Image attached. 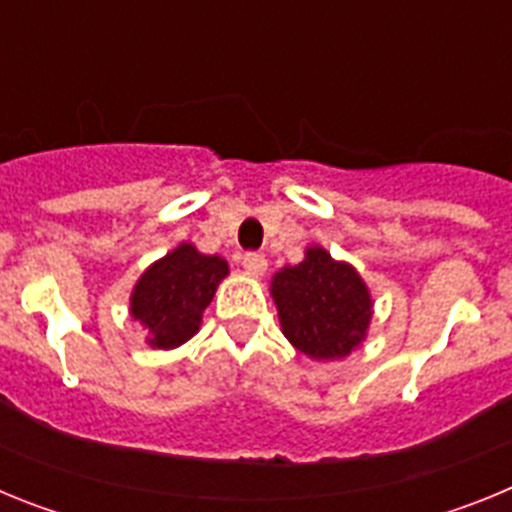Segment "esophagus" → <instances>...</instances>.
<instances>
[{"label": "esophagus", "mask_w": 512, "mask_h": 512, "mask_svg": "<svg viewBox=\"0 0 512 512\" xmlns=\"http://www.w3.org/2000/svg\"><path fill=\"white\" fill-rule=\"evenodd\" d=\"M241 264H243V269L248 271V274H256V277H259V274H264L266 266H269V264H266L264 256H261V253H256V251L243 253Z\"/></svg>", "instance_id": "esophagus-1"}]
</instances>
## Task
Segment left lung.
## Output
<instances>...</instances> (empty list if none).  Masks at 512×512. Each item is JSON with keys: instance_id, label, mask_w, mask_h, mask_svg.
<instances>
[{"instance_id": "8db88e82", "label": "left lung", "mask_w": 512, "mask_h": 512, "mask_svg": "<svg viewBox=\"0 0 512 512\" xmlns=\"http://www.w3.org/2000/svg\"><path fill=\"white\" fill-rule=\"evenodd\" d=\"M271 295L284 336L312 359H341L361 343L372 320V300L354 269L310 248L305 261L284 266Z\"/></svg>"}]
</instances>
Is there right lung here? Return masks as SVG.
<instances>
[{
	"label": "right lung",
	"instance_id": "1",
	"mask_svg": "<svg viewBox=\"0 0 512 512\" xmlns=\"http://www.w3.org/2000/svg\"><path fill=\"white\" fill-rule=\"evenodd\" d=\"M225 274L220 256H205L189 243L156 261L130 297L133 318L151 330V346L174 348L192 338Z\"/></svg>",
	"mask_w": 512,
	"mask_h": 512
}]
</instances>
